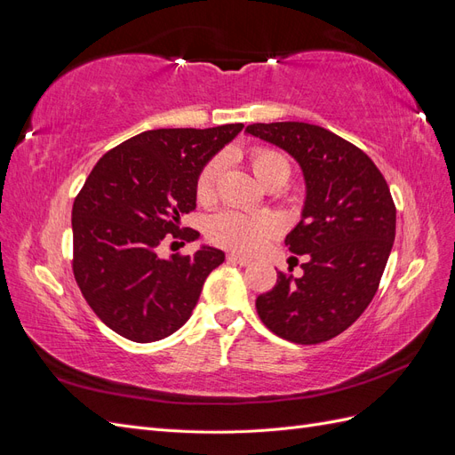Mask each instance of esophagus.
Segmentation results:
<instances>
[{
    "label": "esophagus",
    "instance_id": "34e87169",
    "mask_svg": "<svg viewBox=\"0 0 455 455\" xmlns=\"http://www.w3.org/2000/svg\"><path fill=\"white\" fill-rule=\"evenodd\" d=\"M228 261H229V264H237V266H249L251 264L249 258L239 256V254H228Z\"/></svg>",
    "mask_w": 455,
    "mask_h": 455
}]
</instances>
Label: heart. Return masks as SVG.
Returning a JSON list of instances; mask_svg holds the SVG:
<instances>
[{
	"instance_id": "b5f03b06",
	"label": "heart",
	"mask_w": 455,
	"mask_h": 455,
	"mask_svg": "<svg viewBox=\"0 0 455 455\" xmlns=\"http://www.w3.org/2000/svg\"><path fill=\"white\" fill-rule=\"evenodd\" d=\"M249 159L256 178L264 186L275 180V178H281L286 182L288 174H291V164H288L286 157L275 149L256 148L249 154ZM222 167L224 159L218 156L206 163L199 172L196 194L201 203H209L214 197L216 182ZM277 220L271 216H251L239 211H222L211 218L206 233H209V239L212 243L224 246V249L256 252L277 233Z\"/></svg>"
}]
</instances>
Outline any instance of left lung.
Instances as JSON below:
<instances>
[{
    "instance_id": "left-lung-1",
    "label": "left lung",
    "mask_w": 455,
    "mask_h": 455,
    "mask_svg": "<svg viewBox=\"0 0 455 455\" xmlns=\"http://www.w3.org/2000/svg\"><path fill=\"white\" fill-rule=\"evenodd\" d=\"M246 132L291 154L306 180L301 220L284 239L288 251L307 256L304 275L279 271L277 284L256 298V311L283 339H332L378 292L396 226L389 186L363 149L319 125L254 123Z\"/></svg>"
}]
</instances>
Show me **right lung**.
I'll use <instances>...</instances> for the list:
<instances>
[{
  "mask_svg": "<svg viewBox=\"0 0 455 455\" xmlns=\"http://www.w3.org/2000/svg\"><path fill=\"white\" fill-rule=\"evenodd\" d=\"M156 129L109 149L74 201V277L96 316L131 341L149 343L184 326L224 252L157 256L163 241H196L180 218L196 209L203 167L243 131Z\"/></svg>",
  "mask_w": 455,
  "mask_h": 455,
  "instance_id": "1",
  "label": "right lung"
}]
</instances>
